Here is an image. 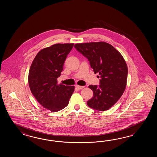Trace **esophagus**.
<instances>
[{
    "label": "esophagus",
    "mask_w": 157,
    "mask_h": 157,
    "mask_svg": "<svg viewBox=\"0 0 157 157\" xmlns=\"http://www.w3.org/2000/svg\"><path fill=\"white\" fill-rule=\"evenodd\" d=\"M76 88L78 89V90H81V89H82L84 88V86H78V85H77L76 86Z\"/></svg>",
    "instance_id": "1"
}]
</instances>
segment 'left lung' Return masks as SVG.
Masks as SVG:
<instances>
[{"label": "left lung", "instance_id": "1", "mask_svg": "<svg viewBox=\"0 0 157 157\" xmlns=\"http://www.w3.org/2000/svg\"><path fill=\"white\" fill-rule=\"evenodd\" d=\"M74 47L89 61L94 73L100 76L99 85L89 86L93 97L87 101V105L99 111L109 109L119 100L126 86L128 69L124 58L105 42L76 44Z\"/></svg>", "mask_w": 157, "mask_h": 157}]
</instances>
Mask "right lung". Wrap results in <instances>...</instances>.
Returning a JSON list of instances; mask_svg holds the SVG:
<instances>
[{
	"label": "right lung",
	"instance_id": "right-lung-1",
	"mask_svg": "<svg viewBox=\"0 0 157 157\" xmlns=\"http://www.w3.org/2000/svg\"><path fill=\"white\" fill-rule=\"evenodd\" d=\"M74 44H56L37 54L30 67V90L39 103L52 112L63 109L68 104L74 86L57 84V78L63 70L67 55Z\"/></svg>",
	"mask_w": 157,
	"mask_h": 157
}]
</instances>
